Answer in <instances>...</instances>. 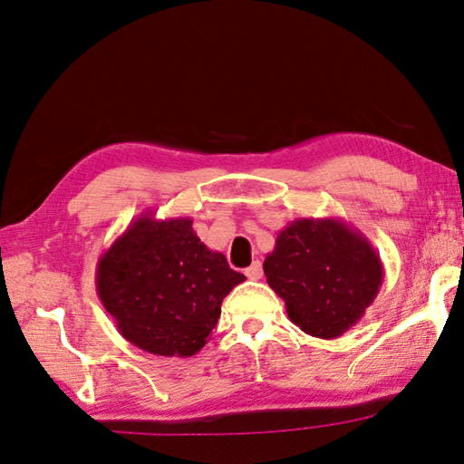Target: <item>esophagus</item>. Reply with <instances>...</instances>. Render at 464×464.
I'll list each match as a JSON object with an SVG mask.
<instances>
[{"label": "esophagus", "mask_w": 464, "mask_h": 464, "mask_svg": "<svg viewBox=\"0 0 464 464\" xmlns=\"http://www.w3.org/2000/svg\"><path fill=\"white\" fill-rule=\"evenodd\" d=\"M246 276L249 277V280H259L261 276H264V267H261L259 261H254L247 269H246Z\"/></svg>", "instance_id": "34e87169"}]
</instances>
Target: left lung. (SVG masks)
Instances as JSON below:
<instances>
[{"mask_svg":"<svg viewBox=\"0 0 464 464\" xmlns=\"http://www.w3.org/2000/svg\"><path fill=\"white\" fill-rule=\"evenodd\" d=\"M269 288L294 324L336 339L357 324L383 282V264L363 233L341 218H296L264 261Z\"/></svg>","mask_w":464,"mask_h":464,"instance_id":"left-lung-1","label":"left lung"}]
</instances>
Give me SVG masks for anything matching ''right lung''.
<instances>
[{
	"mask_svg": "<svg viewBox=\"0 0 464 464\" xmlns=\"http://www.w3.org/2000/svg\"><path fill=\"white\" fill-rule=\"evenodd\" d=\"M246 276L210 251L192 218L140 215L97 261V294L117 331L141 351L192 357L210 339L223 298Z\"/></svg>",
	"mask_w": 464,
	"mask_h": 464,
	"instance_id": "right-lung-1",
	"label": "right lung"
}]
</instances>
